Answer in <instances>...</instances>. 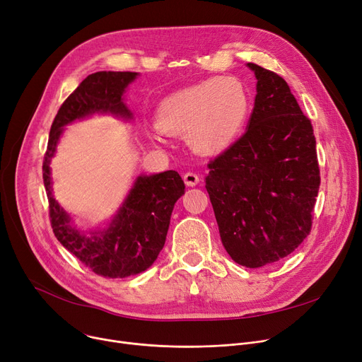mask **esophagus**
<instances>
[{"label": "esophagus", "instance_id": "obj_1", "mask_svg": "<svg viewBox=\"0 0 362 362\" xmlns=\"http://www.w3.org/2000/svg\"><path fill=\"white\" fill-rule=\"evenodd\" d=\"M183 180L187 186H197L199 183V176L197 173H192V171H187V173L183 175Z\"/></svg>", "mask_w": 362, "mask_h": 362}]
</instances>
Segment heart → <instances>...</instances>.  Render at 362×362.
I'll use <instances>...</instances> for the list:
<instances>
[{"label": "heart", "instance_id": "heart-1", "mask_svg": "<svg viewBox=\"0 0 362 362\" xmlns=\"http://www.w3.org/2000/svg\"><path fill=\"white\" fill-rule=\"evenodd\" d=\"M250 95L235 78H213L164 98L156 112L158 130L187 133L191 145L205 154L229 148L248 119Z\"/></svg>", "mask_w": 362, "mask_h": 362}]
</instances>
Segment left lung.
I'll return each mask as SVG.
<instances>
[{"label":"left lung","instance_id":"left-lung-1","mask_svg":"<svg viewBox=\"0 0 362 362\" xmlns=\"http://www.w3.org/2000/svg\"><path fill=\"white\" fill-rule=\"evenodd\" d=\"M255 73V104L243 135L210 161L205 187L227 254L258 269L292 254L313 226L320 168L311 120L277 73Z\"/></svg>","mask_w":362,"mask_h":362}]
</instances>
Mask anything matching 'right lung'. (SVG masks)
Wrapping results in <instances>:
<instances>
[{
	"mask_svg": "<svg viewBox=\"0 0 362 362\" xmlns=\"http://www.w3.org/2000/svg\"><path fill=\"white\" fill-rule=\"evenodd\" d=\"M135 71H97L89 74L60 107L52 122L44 156L42 179L49 202L55 238L95 274L123 279L145 272L163 250L176 201L185 194L177 171L139 176L108 227L88 235L71 226V218L52 197L49 163L63 127L93 112H111L132 119L123 93L136 79Z\"/></svg>",
	"mask_w": 362,
	"mask_h": 362,
	"instance_id": "obj_1",
	"label": "right lung"
}]
</instances>
